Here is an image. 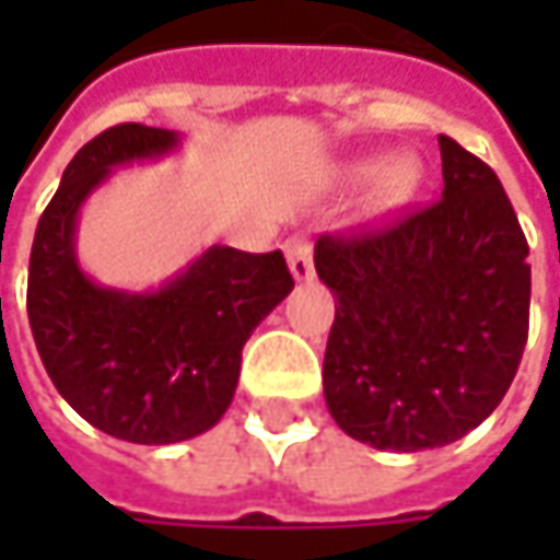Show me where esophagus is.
<instances>
[{"label": "esophagus", "instance_id": "34e87169", "mask_svg": "<svg viewBox=\"0 0 560 560\" xmlns=\"http://www.w3.org/2000/svg\"><path fill=\"white\" fill-rule=\"evenodd\" d=\"M283 252H287V261H290L292 277H295L299 283L312 280L314 277L312 240H308L305 233H295V236H290V240L283 243Z\"/></svg>", "mask_w": 560, "mask_h": 560}]
</instances>
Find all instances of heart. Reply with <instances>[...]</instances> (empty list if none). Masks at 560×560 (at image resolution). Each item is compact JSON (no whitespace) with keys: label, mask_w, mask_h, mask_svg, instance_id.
Returning <instances> with one entry per match:
<instances>
[{"label":"heart","mask_w":560,"mask_h":560,"mask_svg":"<svg viewBox=\"0 0 560 560\" xmlns=\"http://www.w3.org/2000/svg\"><path fill=\"white\" fill-rule=\"evenodd\" d=\"M346 180L349 184H368L371 186V208L380 214H389L401 205L415 199L420 186V162L411 152H398V155H361L355 162L346 164Z\"/></svg>","instance_id":"b5f03b06"}]
</instances>
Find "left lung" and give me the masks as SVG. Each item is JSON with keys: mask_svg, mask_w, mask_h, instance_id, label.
<instances>
[{"mask_svg": "<svg viewBox=\"0 0 560 560\" xmlns=\"http://www.w3.org/2000/svg\"><path fill=\"white\" fill-rule=\"evenodd\" d=\"M442 199L393 224L320 236L336 299L324 398L342 433L420 452L505 398L529 330V246L495 171L440 137Z\"/></svg>", "mask_w": 560, "mask_h": 560, "instance_id": "obj_1", "label": "left lung"}]
</instances>
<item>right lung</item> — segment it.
Instances as JSON below:
<instances>
[{
    "label": "right lung",
    "instance_id": "add662e5",
    "mask_svg": "<svg viewBox=\"0 0 560 560\" xmlns=\"http://www.w3.org/2000/svg\"><path fill=\"white\" fill-rule=\"evenodd\" d=\"M180 133L118 124L77 152L31 252L27 317L55 389L96 430L171 445L211 430L233 401L243 346L292 292L283 252L208 246L159 290L102 287L77 261V218L115 167L155 162Z\"/></svg>",
    "mask_w": 560,
    "mask_h": 560
}]
</instances>
